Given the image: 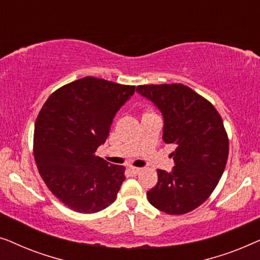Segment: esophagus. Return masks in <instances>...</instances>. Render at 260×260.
I'll return each instance as SVG.
<instances>
[{"label": "esophagus", "instance_id": "obj_1", "mask_svg": "<svg viewBox=\"0 0 260 260\" xmlns=\"http://www.w3.org/2000/svg\"><path fill=\"white\" fill-rule=\"evenodd\" d=\"M142 170V168H137V167H129V172L133 174V175H137Z\"/></svg>", "mask_w": 260, "mask_h": 260}]
</instances>
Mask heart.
I'll use <instances>...</instances> for the list:
<instances>
[{
  "instance_id": "1",
  "label": "heart",
  "mask_w": 260,
  "mask_h": 260,
  "mask_svg": "<svg viewBox=\"0 0 260 260\" xmlns=\"http://www.w3.org/2000/svg\"><path fill=\"white\" fill-rule=\"evenodd\" d=\"M145 115H148V113H145Z\"/></svg>"
}]
</instances>
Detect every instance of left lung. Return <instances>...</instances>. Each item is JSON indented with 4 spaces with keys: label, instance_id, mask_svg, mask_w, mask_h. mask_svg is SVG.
Returning <instances> with one entry per match:
<instances>
[{
    "label": "left lung",
    "instance_id": "left-lung-1",
    "mask_svg": "<svg viewBox=\"0 0 260 260\" xmlns=\"http://www.w3.org/2000/svg\"><path fill=\"white\" fill-rule=\"evenodd\" d=\"M163 118L162 140L176 147L175 166L158 169L148 200L167 214H186L207 200L225 170L229 138L220 115L208 101L182 84L142 85L136 90Z\"/></svg>",
    "mask_w": 260,
    "mask_h": 260
}]
</instances>
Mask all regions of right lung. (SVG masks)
<instances>
[{"mask_svg": "<svg viewBox=\"0 0 260 260\" xmlns=\"http://www.w3.org/2000/svg\"><path fill=\"white\" fill-rule=\"evenodd\" d=\"M135 86L85 77L56 90L39 113L34 158L49 190L79 213H95L115 201L124 167L95 156L118 110Z\"/></svg>", "mask_w": 260, "mask_h": 260, "instance_id": "1", "label": "right lung"}]
</instances>
